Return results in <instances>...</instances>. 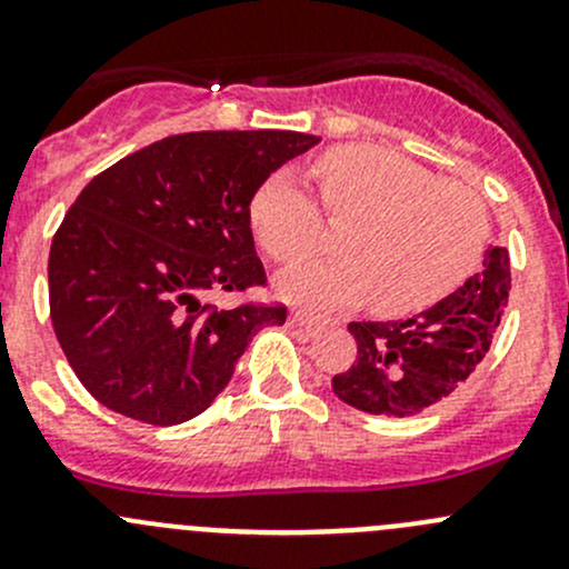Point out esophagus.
<instances>
[{
    "label": "esophagus",
    "mask_w": 569,
    "mask_h": 569,
    "mask_svg": "<svg viewBox=\"0 0 569 569\" xmlns=\"http://www.w3.org/2000/svg\"><path fill=\"white\" fill-rule=\"evenodd\" d=\"M289 325L300 327V330H306V332H317L319 327L325 325V319L317 317V313H311V311H291Z\"/></svg>",
    "instance_id": "esophagus-1"
}]
</instances>
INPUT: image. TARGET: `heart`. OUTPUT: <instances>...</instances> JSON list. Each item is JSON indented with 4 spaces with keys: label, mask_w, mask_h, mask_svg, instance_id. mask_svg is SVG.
Wrapping results in <instances>:
<instances>
[{
    "label": "heart",
    "mask_w": 569,
    "mask_h": 569,
    "mask_svg": "<svg viewBox=\"0 0 569 569\" xmlns=\"http://www.w3.org/2000/svg\"><path fill=\"white\" fill-rule=\"evenodd\" d=\"M321 206L349 222L338 261L289 269L280 291L319 308L375 300L382 317H410L465 283L485 252L490 214L473 187L440 178L382 146H336L313 164ZM250 226L278 263L325 244V217L306 183L278 170L250 200Z\"/></svg>",
    "instance_id": "heart-1"
}]
</instances>
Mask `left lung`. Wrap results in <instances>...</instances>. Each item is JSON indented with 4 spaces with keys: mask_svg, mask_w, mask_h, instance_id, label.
<instances>
[{
    "mask_svg": "<svg viewBox=\"0 0 569 569\" xmlns=\"http://www.w3.org/2000/svg\"><path fill=\"white\" fill-rule=\"evenodd\" d=\"M509 289V252L490 248L473 278L418 317L349 321L358 358L332 377V391L355 410L386 418L416 416L438 405L490 352Z\"/></svg>",
    "mask_w": 569,
    "mask_h": 569,
    "instance_id": "obj_1",
    "label": "left lung"
}]
</instances>
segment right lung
I'll return each mask as SVG.
<instances>
[{"label":"right lung","mask_w":569,"mask_h":569,"mask_svg":"<svg viewBox=\"0 0 569 569\" xmlns=\"http://www.w3.org/2000/svg\"><path fill=\"white\" fill-rule=\"evenodd\" d=\"M300 131H189L129 153L79 192L49 252L54 336L79 382L134 421L173 427L231 382L286 306H209V291L267 286L250 200L313 148Z\"/></svg>","instance_id":"obj_1"}]
</instances>
